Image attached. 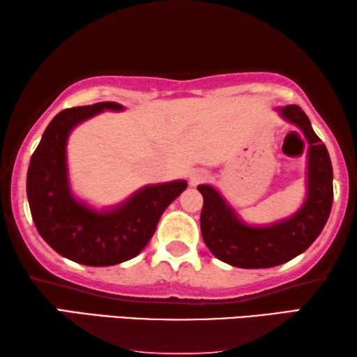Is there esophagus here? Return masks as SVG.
<instances>
[{"mask_svg":"<svg viewBox=\"0 0 357 357\" xmlns=\"http://www.w3.org/2000/svg\"><path fill=\"white\" fill-rule=\"evenodd\" d=\"M206 178H208L206 172H203V169H195V172L190 173L189 183L190 185H199L203 183V181H206Z\"/></svg>","mask_w":357,"mask_h":357,"instance_id":"34e87169","label":"esophagus"}]
</instances>
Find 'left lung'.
Wrapping results in <instances>:
<instances>
[{"mask_svg":"<svg viewBox=\"0 0 357 357\" xmlns=\"http://www.w3.org/2000/svg\"><path fill=\"white\" fill-rule=\"evenodd\" d=\"M282 119L302 130L308 141L307 199L287 219L254 227L238 218L213 185H199L203 195L202 236L208 250L222 262L240 268H268L307 251L329 219L333 188L329 152L297 105L278 107Z\"/></svg>","mask_w":357,"mask_h":357,"instance_id":"1","label":"left lung"}]
</instances>
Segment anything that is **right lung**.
<instances>
[{
	"label": "right lung",
	"mask_w": 357,
	"mask_h": 357,
	"mask_svg": "<svg viewBox=\"0 0 357 357\" xmlns=\"http://www.w3.org/2000/svg\"><path fill=\"white\" fill-rule=\"evenodd\" d=\"M106 109L122 111L123 106L103 101L59 112L33 152L26 174L28 203L39 235L60 256L90 267H107L138 256L163 211L188 188L183 179L146 185L105 211L76 200L68 179V137L79 123Z\"/></svg>",
	"instance_id": "obj_1"
}]
</instances>
